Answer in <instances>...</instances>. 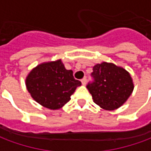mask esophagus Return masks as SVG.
Listing matches in <instances>:
<instances>
[{
  "label": "esophagus",
  "instance_id": "esophagus-1",
  "mask_svg": "<svg viewBox=\"0 0 151 151\" xmlns=\"http://www.w3.org/2000/svg\"><path fill=\"white\" fill-rule=\"evenodd\" d=\"M86 81H87L86 78H82V80H81V82H82V85H83V86L86 85Z\"/></svg>",
  "mask_w": 151,
  "mask_h": 151
}]
</instances>
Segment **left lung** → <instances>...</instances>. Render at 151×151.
<instances>
[{
	"label": "left lung",
	"instance_id": "8db88e82",
	"mask_svg": "<svg viewBox=\"0 0 151 151\" xmlns=\"http://www.w3.org/2000/svg\"><path fill=\"white\" fill-rule=\"evenodd\" d=\"M91 82L86 88L95 104L106 110L120 108L133 90L129 73L111 63L103 62L93 67Z\"/></svg>",
	"mask_w": 151,
	"mask_h": 151
}]
</instances>
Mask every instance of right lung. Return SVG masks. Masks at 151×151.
<instances>
[{
    "instance_id": "add662e5",
    "label": "right lung",
    "mask_w": 151,
    "mask_h": 151,
    "mask_svg": "<svg viewBox=\"0 0 151 151\" xmlns=\"http://www.w3.org/2000/svg\"><path fill=\"white\" fill-rule=\"evenodd\" d=\"M26 85L32 98L49 109H59L70 100L82 82L73 78L72 70H67L60 60L44 63L31 71Z\"/></svg>"
}]
</instances>
